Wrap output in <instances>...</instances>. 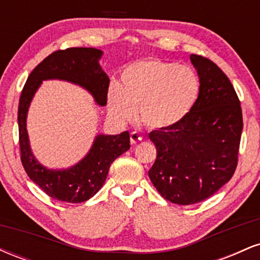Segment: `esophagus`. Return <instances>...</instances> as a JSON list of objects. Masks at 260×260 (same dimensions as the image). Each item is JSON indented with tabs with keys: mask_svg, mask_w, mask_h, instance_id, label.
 Returning <instances> with one entry per match:
<instances>
[{
	"mask_svg": "<svg viewBox=\"0 0 260 260\" xmlns=\"http://www.w3.org/2000/svg\"><path fill=\"white\" fill-rule=\"evenodd\" d=\"M142 139H143V137L140 136L138 132L131 133V143H132V144H137V143L140 142Z\"/></svg>",
	"mask_w": 260,
	"mask_h": 260,
	"instance_id": "esophagus-1",
	"label": "esophagus"
}]
</instances>
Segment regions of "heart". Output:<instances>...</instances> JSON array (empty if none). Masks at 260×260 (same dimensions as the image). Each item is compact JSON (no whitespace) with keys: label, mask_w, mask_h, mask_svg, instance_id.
Returning <instances> with one entry per match:
<instances>
[{"label":"heart","mask_w":260,"mask_h":260,"mask_svg":"<svg viewBox=\"0 0 260 260\" xmlns=\"http://www.w3.org/2000/svg\"><path fill=\"white\" fill-rule=\"evenodd\" d=\"M199 94L201 82L192 68L161 59H140L124 68L121 85L110 86L107 106L118 121L133 118L139 107L145 126L169 129L186 120Z\"/></svg>","instance_id":"obj_1"}]
</instances>
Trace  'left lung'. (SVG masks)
I'll list each match as a JSON object with an SVG mask.
<instances>
[{"label": "left lung", "instance_id": "1", "mask_svg": "<svg viewBox=\"0 0 260 260\" xmlns=\"http://www.w3.org/2000/svg\"><path fill=\"white\" fill-rule=\"evenodd\" d=\"M201 82L193 111L177 126L153 131L157 155L149 177L166 201L203 202L228 183L238 162L243 120L234 85L213 61L190 55Z\"/></svg>", "mask_w": 260, "mask_h": 260}]
</instances>
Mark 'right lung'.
<instances>
[{"label":"right lung","mask_w":260,"mask_h":260,"mask_svg":"<svg viewBox=\"0 0 260 260\" xmlns=\"http://www.w3.org/2000/svg\"><path fill=\"white\" fill-rule=\"evenodd\" d=\"M103 51L92 47H71L47 56L29 74L18 106L20 160L26 175L53 199L66 203H83L94 197L103 187L111 164L126 153L129 133L116 136L99 134L86 156L67 170L44 168L32 155L26 133V113L35 91L46 79H62L85 88L98 105L105 106L110 79L101 70Z\"/></svg>","instance_id":"right-lung-1"}]
</instances>
